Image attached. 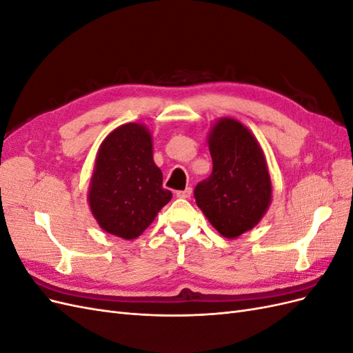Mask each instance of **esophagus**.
I'll use <instances>...</instances> for the list:
<instances>
[{
	"instance_id": "esophagus-1",
	"label": "esophagus",
	"mask_w": 353,
	"mask_h": 353,
	"mask_svg": "<svg viewBox=\"0 0 353 353\" xmlns=\"http://www.w3.org/2000/svg\"><path fill=\"white\" fill-rule=\"evenodd\" d=\"M191 193H193V190L188 187V188H185L183 191H176V197H179V199H190Z\"/></svg>"
}]
</instances>
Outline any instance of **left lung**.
Here are the masks:
<instances>
[{"instance_id":"8db88e82","label":"left lung","mask_w":353,"mask_h":353,"mask_svg":"<svg viewBox=\"0 0 353 353\" xmlns=\"http://www.w3.org/2000/svg\"><path fill=\"white\" fill-rule=\"evenodd\" d=\"M213 169L194 188L197 206L223 237L252 230L271 201V178L261 145L236 119L223 117L209 135Z\"/></svg>"}]
</instances>
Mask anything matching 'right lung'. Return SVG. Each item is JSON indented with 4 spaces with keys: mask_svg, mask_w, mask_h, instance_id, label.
<instances>
[{
    "mask_svg": "<svg viewBox=\"0 0 353 353\" xmlns=\"http://www.w3.org/2000/svg\"><path fill=\"white\" fill-rule=\"evenodd\" d=\"M172 199L153 162L152 135L140 123H126L108 135L95 160L90 208L100 227L131 240L150 225Z\"/></svg>",
    "mask_w": 353,
    "mask_h": 353,
    "instance_id": "1",
    "label": "right lung"
}]
</instances>
